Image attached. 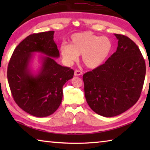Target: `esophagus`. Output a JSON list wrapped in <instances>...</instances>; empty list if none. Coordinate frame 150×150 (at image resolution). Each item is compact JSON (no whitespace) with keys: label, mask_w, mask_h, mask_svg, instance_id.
<instances>
[{"label":"esophagus","mask_w":150,"mask_h":150,"mask_svg":"<svg viewBox=\"0 0 150 150\" xmlns=\"http://www.w3.org/2000/svg\"><path fill=\"white\" fill-rule=\"evenodd\" d=\"M83 74V73L79 70H76L75 71V76H80Z\"/></svg>","instance_id":"obj_1"}]
</instances>
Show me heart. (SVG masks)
Listing matches in <instances>:
<instances>
[{"mask_svg": "<svg viewBox=\"0 0 150 150\" xmlns=\"http://www.w3.org/2000/svg\"><path fill=\"white\" fill-rule=\"evenodd\" d=\"M60 53L67 65L77 61L82 55L83 62L90 69L99 67L105 63L112 50V42L107 37L92 32L76 33L70 38V44L60 45Z\"/></svg>", "mask_w": 150, "mask_h": 150, "instance_id": "heart-1", "label": "heart"}]
</instances>
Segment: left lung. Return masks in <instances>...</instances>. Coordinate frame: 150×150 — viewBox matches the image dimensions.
Segmentation results:
<instances>
[{
	"label": "left lung",
	"mask_w": 150,
	"mask_h": 150,
	"mask_svg": "<svg viewBox=\"0 0 150 150\" xmlns=\"http://www.w3.org/2000/svg\"><path fill=\"white\" fill-rule=\"evenodd\" d=\"M116 52L99 67L85 73V96L98 115L113 117L128 110L138 100L146 76L140 50L128 37L115 34Z\"/></svg>",
	"instance_id": "obj_1"
}]
</instances>
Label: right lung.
Returning <instances> with one entry per match:
<instances>
[{
    "instance_id": "add662e5",
    "label": "right lung",
    "mask_w": 150,
    "mask_h": 150,
    "mask_svg": "<svg viewBox=\"0 0 150 150\" xmlns=\"http://www.w3.org/2000/svg\"><path fill=\"white\" fill-rule=\"evenodd\" d=\"M54 34V31H49L28 35L15 48L7 69L14 101L36 117H45L56 111L62 100L63 86L74 75L72 69L60 65L54 59L59 57ZM35 52L47 55L40 57L41 67L36 74L30 67Z\"/></svg>"
}]
</instances>
